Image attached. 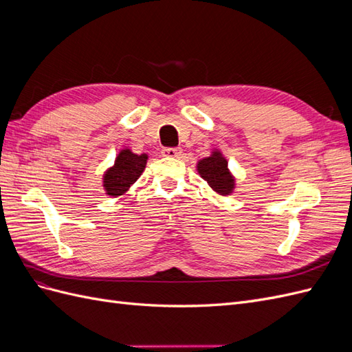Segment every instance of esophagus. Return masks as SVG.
<instances>
[{"instance_id":"esophagus-1","label":"esophagus","mask_w":352,"mask_h":352,"mask_svg":"<svg viewBox=\"0 0 352 352\" xmlns=\"http://www.w3.org/2000/svg\"><path fill=\"white\" fill-rule=\"evenodd\" d=\"M162 154L164 157H170V158H177L182 155V150L180 148H164V150L162 151Z\"/></svg>"}]
</instances>
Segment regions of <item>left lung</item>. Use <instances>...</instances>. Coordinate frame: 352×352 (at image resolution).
<instances>
[{"label":"left lung","mask_w":352,"mask_h":352,"mask_svg":"<svg viewBox=\"0 0 352 352\" xmlns=\"http://www.w3.org/2000/svg\"><path fill=\"white\" fill-rule=\"evenodd\" d=\"M197 172L217 195H232L236 188V179L229 170L226 157L216 148L197 163Z\"/></svg>","instance_id":"obj_1"}]
</instances>
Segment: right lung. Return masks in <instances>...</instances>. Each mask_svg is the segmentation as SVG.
I'll return each instance as SVG.
<instances>
[{
  "instance_id": "right-lung-1",
  "label": "right lung",
  "mask_w": 352,
  "mask_h": 352,
  "mask_svg": "<svg viewBox=\"0 0 352 352\" xmlns=\"http://www.w3.org/2000/svg\"><path fill=\"white\" fill-rule=\"evenodd\" d=\"M148 154H135L131 148H123L117 154L114 164L102 175V186L105 194L117 198L124 195L136 182L146 166Z\"/></svg>"
}]
</instances>
